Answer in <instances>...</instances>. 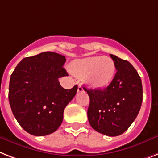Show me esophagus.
Instances as JSON below:
<instances>
[{
    "mask_svg": "<svg viewBox=\"0 0 158 158\" xmlns=\"http://www.w3.org/2000/svg\"><path fill=\"white\" fill-rule=\"evenodd\" d=\"M84 92L83 88L80 85V84H79V86H78V92Z\"/></svg>",
    "mask_w": 158,
    "mask_h": 158,
    "instance_id": "esophagus-1",
    "label": "esophagus"
}]
</instances>
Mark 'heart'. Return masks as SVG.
<instances>
[{
    "label": "heart",
    "mask_w": 158,
    "mask_h": 158,
    "mask_svg": "<svg viewBox=\"0 0 158 158\" xmlns=\"http://www.w3.org/2000/svg\"><path fill=\"white\" fill-rule=\"evenodd\" d=\"M70 69L73 74L83 77L92 88H101L109 85L115 74V64L110 57H88L76 59Z\"/></svg>",
    "instance_id": "1"
}]
</instances>
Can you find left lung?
Returning <instances> with one entry per match:
<instances>
[{
	"label": "left lung",
	"mask_w": 158,
	"mask_h": 158,
	"mask_svg": "<svg viewBox=\"0 0 158 158\" xmlns=\"http://www.w3.org/2000/svg\"><path fill=\"white\" fill-rule=\"evenodd\" d=\"M117 72L110 85L103 89H83L90 104L88 122L95 131L117 136L127 130L137 117L143 100L141 79L127 61L110 54Z\"/></svg>",
	"instance_id": "left-lung-1"
}]
</instances>
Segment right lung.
<instances>
[{
  "label": "right lung",
  "mask_w": 158,
  "mask_h": 158,
  "mask_svg": "<svg viewBox=\"0 0 158 158\" xmlns=\"http://www.w3.org/2000/svg\"><path fill=\"white\" fill-rule=\"evenodd\" d=\"M66 57L44 52L25 57L10 76L9 101L13 114L29 134L43 136L54 132L62 123L64 110L78 86L65 89L59 78L68 75Z\"/></svg>",
  "instance_id": "1"
}]
</instances>
